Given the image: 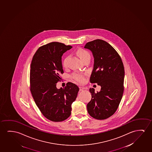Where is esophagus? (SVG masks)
Instances as JSON below:
<instances>
[{
  "label": "esophagus",
  "mask_w": 152,
  "mask_h": 152,
  "mask_svg": "<svg viewBox=\"0 0 152 152\" xmlns=\"http://www.w3.org/2000/svg\"><path fill=\"white\" fill-rule=\"evenodd\" d=\"M79 88L80 91H83V90H85V89H86L84 87H82V86H80Z\"/></svg>",
  "instance_id": "esophagus-1"
}]
</instances>
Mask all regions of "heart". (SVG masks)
I'll list each match as a JSON object with an SVG mask.
<instances>
[{"label":"heart","instance_id":"heart-1","mask_svg":"<svg viewBox=\"0 0 152 152\" xmlns=\"http://www.w3.org/2000/svg\"><path fill=\"white\" fill-rule=\"evenodd\" d=\"M77 56L79 57V58L81 59L82 61L84 60L86 58L90 57V55L89 53L87 50L85 49H82V48H80L77 49ZM68 59V57H66L64 58V60L63 61V66L64 67L66 66V62L67 60ZM72 77L73 79L75 80V81L79 82V83H83L85 81V77L83 74L80 72H75L72 75Z\"/></svg>","mask_w":152,"mask_h":152}]
</instances>
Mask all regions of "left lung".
<instances>
[{
	"mask_svg": "<svg viewBox=\"0 0 152 152\" xmlns=\"http://www.w3.org/2000/svg\"><path fill=\"white\" fill-rule=\"evenodd\" d=\"M94 57L90 82L101 86L95 93L90 88L92 99L87 105L88 113L98 120H104L117 110L122 99L124 69L121 58L115 49L105 41L97 39L86 44Z\"/></svg>",
	"mask_w": 152,
	"mask_h": 152,
	"instance_id": "1",
	"label": "left lung"
}]
</instances>
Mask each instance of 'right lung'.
<instances>
[{"mask_svg": "<svg viewBox=\"0 0 152 152\" xmlns=\"http://www.w3.org/2000/svg\"><path fill=\"white\" fill-rule=\"evenodd\" d=\"M72 47L59 42L43 45L35 53L30 66L32 96L44 117L54 122L69 117L71 105L79 91L78 86L71 82H68L64 88L56 87L64 73L61 57Z\"/></svg>", "mask_w": 152, "mask_h": 152, "instance_id": "add662e5", "label": "right lung"}]
</instances>
